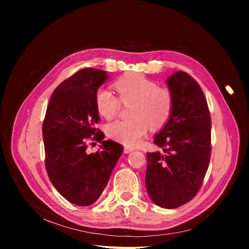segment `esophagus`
Wrapping results in <instances>:
<instances>
[{"mask_svg": "<svg viewBox=\"0 0 249 249\" xmlns=\"http://www.w3.org/2000/svg\"><path fill=\"white\" fill-rule=\"evenodd\" d=\"M133 150H134V148H133V147H131V146H125V147H124V152L125 154H129V153L133 152Z\"/></svg>", "mask_w": 249, "mask_h": 249, "instance_id": "obj_1", "label": "esophagus"}]
</instances>
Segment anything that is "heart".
<instances>
[{"mask_svg": "<svg viewBox=\"0 0 249 249\" xmlns=\"http://www.w3.org/2000/svg\"><path fill=\"white\" fill-rule=\"evenodd\" d=\"M118 98L108 89L100 88L95 93V107L104 118L112 119L117 114L120 103L131 104L129 119L116 120L106 126L111 139L124 145H137L148 127L159 130L171 117L175 97L171 89L158 86V83L141 73L131 72L114 82Z\"/></svg>", "mask_w": 249, "mask_h": 249, "instance_id": "1", "label": "heart"}]
</instances>
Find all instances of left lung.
Returning a JSON list of instances; mask_svg holds the SVG:
<instances>
[{"label": "left lung", "instance_id": "obj_1", "mask_svg": "<svg viewBox=\"0 0 249 249\" xmlns=\"http://www.w3.org/2000/svg\"><path fill=\"white\" fill-rule=\"evenodd\" d=\"M175 97L168 123L154 142L162 152L147 153L146 190L157 206L175 209L199 191L211 158V115L198 83L185 71L167 79Z\"/></svg>", "mask_w": 249, "mask_h": 249}]
</instances>
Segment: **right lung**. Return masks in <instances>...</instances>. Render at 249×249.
I'll return each mask as SVG.
<instances>
[{"mask_svg": "<svg viewBox=\"0 0 249 249\" xmlns=\"http://www.w3.org/2000/svg\"><path fill=\"white\" fill-rule=\"evenodd\" d=\"M107 79L106 71L90 67L73 73L54 90L43 120L49 178L77 206H90L99 199L124 150L115 141L103 140L104 133L95 127L100 120L95 93ZM89 138L102 143L95 154L86 152Z\"/></svg>", "mask_w": 249, "mask_h": 249, "instance_id": "obj_1", "label": "right lung"}]
</instances>
